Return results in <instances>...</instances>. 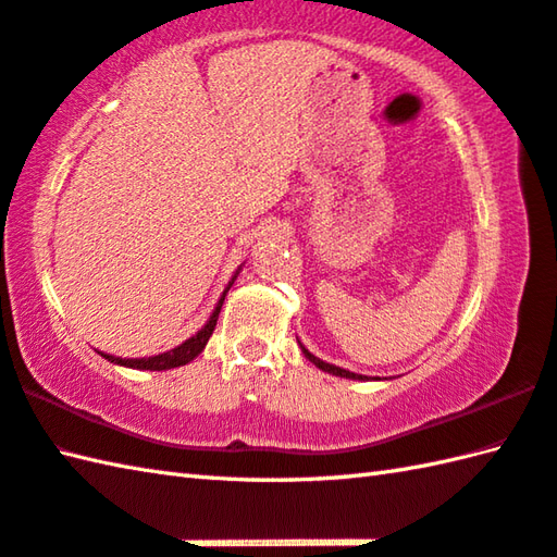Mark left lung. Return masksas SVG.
<instances>
[{
  "label": "left lung",
  "mask_w": 557,
  "mask_h": 557,
  "mask_svg": "<svg viewBox=\"0 0 557 557\" xmlns=\"http://www.w3.org/2000/svg\"><path fill=\"white\" fill-rule=\"evenodd\" d=\"M298 344H300V342H298ZM300 349H302V354H306V359H308L310 363L318 366V369H320V371H324V373H332V375H339V377H351V381H369V375L351 373V371H346V369H339V366H334V363H327V361L318 359V356H312V354H310L302 344H300ZM375 381H381V377H375Z\"/></svg>",
  "instance_id": "left-lung-1"
}]
</instances>
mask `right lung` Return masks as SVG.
I'll use <instances>...</instances> for the list:
<instances>
[{
  "label": "right lung",
  "instance_id": "right-lung-1",
  "mask_svg": "<svg viewBox=\"0 0 557 557\" xmlns=\"http://www.w3.org/2000/svg\"><path fill=\"white\" fill-rule=\"evenodd\" d=\"M239 269H243V267H239ZM239 269L235 271V276L230 278L227 288L223 290V296H220L213 314H211V318H208V322L203 324V327L194 334V337H188L186 342H182L180 346H174V349H170V351L157 354V356H145V359H121V356H109V354H101V356H103V359H109L111 363H115V366H125V369H138V371H170V369H180V366H186L188 361H194L196 356L206 349L208 339H211V334L215 330V322H218V314H220V308H223V300L227 296L230 286H233V283H235Z\"/></svg>",
  "mask_w": 557,
  "mask_h": 557
}]
</instances>
